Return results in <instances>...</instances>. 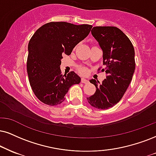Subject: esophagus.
<instances>
[{
	"label": "esophagus",
	"mask_w": 156,
	"mask_h": 156,
	"mask_svg": "<svg viewBox=\"0 0 156 156\" xmlns=\"http://www.w3.org/2000/svg\"><path fill=\"white\" fill-rule=\"evenodd\" d=\"M81 82H82V83H84V84H87V83H88V82H89V80H87V79L82 77L81 79Z\"/></svg>",
	"instance_id": "obj_1"
}]
</instances>
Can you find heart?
<instances>
[{"mask_svg": "<svg viewBox=\"0 0 156 156\" xmlns=\"http://www.w3.org/2000/svg\"><path fill=\"white\" fill-rule=\"evenodd\" d=\"M79 72L82 73V74H85L87 70H86V69L84 68V67H80V68H79Z\"/></svg>", "mask_w": 156, "mask_h": 156, "instance_id": "obj_1", "label": "heart"}]
</instances>
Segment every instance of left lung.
I'll use <instances>...</instances> for the list:
<instances>
[{"mask_svg": "<svg viewBox=\"0 0 156 156\" xmlns=\"http://www.w3.org/2000/svg\"><path fill=\"white\" fill-rule=\"evenodd\" d=\"M92 34L103 51L106 78L102 83L90 80L96 87L94 95L87 98L90 105L105 110L122 98L132 81L134 70V49L127 36L116 27H95Z\"/></svg>", "mask_w": 156, "mask_h": 156, "instance_id": "8db88e82", "label": "left lung"}]
</instances>
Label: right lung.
I'll return each instance as SVG.
<instances>
[{"label":"right lung","instance_id":"1","mask_svg":"<svg viewBox=\"0 0 156 156\" xmlns=\"http://www.w3.org/2000/svg\"><path fill=\"white\" fill-rule=\"evenodd\" d=\"M92 27L90 24L49 22L34 32L28 44L27 69L32 91L43 103L61 104L69 88L81 81L74 72L63 76L60 65L62 55H70Z\"/></svg>","mask_w":156,"mask_h":156}]
</instances>
